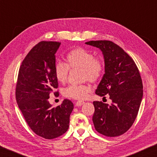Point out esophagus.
Masks as SVG:
<instances>
[{"instance_id": "esophagus-1", "label": "esophagus", "mask_w": 157, "mask_h": 157, "mask_svg": "<svg viewBox=\"0 0 157 157\" xmlns=\"http://www.w3.org/2000/svg\"><path fill=\"white\" fill-rule=\"evenodd\" d=\"M75 104H76V106H81L84 104V101H75Z\"/></svg>"}]
</instances>
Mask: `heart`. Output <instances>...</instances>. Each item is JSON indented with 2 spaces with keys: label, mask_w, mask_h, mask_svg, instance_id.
Wrapping results in <instances>:
<instances>
[{
  "label": "heart",
  "mask_w": 157,
  "mask_h": 157,
  "mask_svg": "<svg viewBox=\"0 0 157 157\" xmlns=\"http://www.w3.org/2000/svg\"><path fill=\"white\" fill-rule=\"evenodd\" d=\"M66 64L58 61L54 66V76L61 83H65L68 79L69 68H81L82 81L95 83L101 78L104 72L105 64L100 57L94 56L93 53L84 48L77 47L71 50L66 56ZM91 90L88 83L71 84L64 88V96L74 99H84Z\"/></svg>",
  "instance_id": "heart-1"
}]
</instances>
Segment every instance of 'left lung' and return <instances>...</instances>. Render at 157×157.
Wrapping results in <instances>:
<instances>
[{"label": "left lung", "mask_w": 157, "mask_h": 157, "mask_svg": "<svg viewBox=\"0 0 157 157\" xmlns=\"http://www.w3.org/2000/svg\"><path fill=\"white\" fill-rule=\"evenodd\" d=\"M86 44L103 52L105 74L96 94L109 95L112 104L93 102V122L96 130L106 136H118L131 128L138 114L143 96V84L132 58L110 40H91ZM106 98V97H105Z\"/></svg>", "instance_id": "left-lung-1"}]
</instances>
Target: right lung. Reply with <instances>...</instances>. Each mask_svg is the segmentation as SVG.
<instances>
[{"mask_svg":"<svg viewBox=\"0 0 157 157\" xmlns=\"http://www.w3.org/2000/svg\"><path fill=\"white\" fill-rule=\"evenodd\" d=\"M60 45L43 40L34 46L22 61L16 83V101L25 121L36 134L46 139L65 134L74 109L69 99L56 107L48 101L51 94L59 96L54 66Z\"/></svg>","mask_w":157,"mask_h":157,"instance_id":"add662e5","label":"right lung"}]
</instances>
